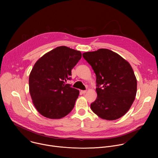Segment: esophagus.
<instances>
[{
    "label": "esophagus",
    "instance_id": "esophagus-1",
    "mask_svg": "<svg viewBox=\"0 0 158 158\" xmlns=\"http://www.w3.org/2000/svg\"><path fill=\"white\" fill-rule=\"evenodd\" d=\"M82 94H85L87 93V91H85V90H84V91H81Z\"/></svg>",
    "mask_w": 158,
    "mask_h": 158
}]
</instances>
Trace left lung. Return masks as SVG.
Segmentation results:
<instances>
[{
    "instance_id": "left-lung-1",
    "label": "left lung",
    "mask_w": 158,
    "mask_h": 158,
    "mask_svg": "<svg viewBox=\"0 0 158 158\" xmlns=\"http://www.w3.org/2000/svg\"><path fill=\"white\" fill-rule=\"evenodd\" d=\"M96 76L98 96L91 109L99 118L116 120L132 104L137 92V80L129 63L107 49L82 54Z\"/></svg>"
}]
</instances>
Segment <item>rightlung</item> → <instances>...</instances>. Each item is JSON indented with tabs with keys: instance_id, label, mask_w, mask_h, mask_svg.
<instances>
[{
	"instance_id": "1",
	"label": "right lung",
	"mask_w": 158,
	"mask_h": 158,
	"mask_svg": "<svg viewBox=\"0 0 158 158\" xmlns=\"http://www.w3.org/2000/svg\"><path fill=\"white\" fill-rule=\"evenodd\" d=\"M82 54L66 46L57 47L35 64L29 76V92L33 104L43 116L60 119L73 109L79 91L65 84Z\"/></svg>"
}]
</instances>
